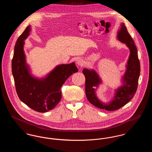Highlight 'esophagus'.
<instances>
[{"label":"esophagus","instance_id":"obj_1","mask_svg":"<svg viewBox=\"0 0 152 152\" xmlns=\"http://www.w3.org/2000/svg\"><path fill=\"white\" fill-rule=\"evenodd\" d=\"M76 63L79 66H83L84 65V64L83 60L82 58H78L76 60Z\"/></svg>","mask_w":152,"mask_h":152}]
</instances>
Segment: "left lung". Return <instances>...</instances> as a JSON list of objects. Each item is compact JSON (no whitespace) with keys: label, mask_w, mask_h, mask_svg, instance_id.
Segmentation results:
<instances>
[{"label":"left lung","mask_w":152,"mask_h":152,"mask_svg":"<svg viewBox=\"0 0 152 152\" xmlns=\"http://www.w3.org/2000/svg\"><path fill=\"white\" fill-rule=\"evenodd\" d=\"M117 39L126 44L130 50V55L126 64V69L123 76V85L115 91L113 100L105 103L97 97L96 91L102 83L99 75L93 69L84 68L83 73L86 77V94L88 100L94 106L108 111H113L121 108L133 98L137 89L138 82L140 74V64L138 58L137 48L132 37L124 24H121L117 33ZM96 87V88H94Z\"/></svg>","instance_id":"obj_1"}]
</instances>
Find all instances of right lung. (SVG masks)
Listing matches in <instances>:
<instances>
[{
	"instance_id": "right-lung-1",
	"label": "right lung",
	"mask_w": 152,
	"mask_h": 152,
	"mask_svg": "<svg viewBox=\"0 0 152 152\" xmlns=\"http://www.w3.org/2000/svg\"><path fill=\"white\" fill-rule=\"evenodd\" d=\"M28 26L18 39L12 60V72L16 91L20 100L39 112L55 108L61 99L60 88L66 79L78 72L75 63L57 65L45 77L38 79L30 73L23 50L24 41L29 36Z\"/></svg>"
}]
</instances>
